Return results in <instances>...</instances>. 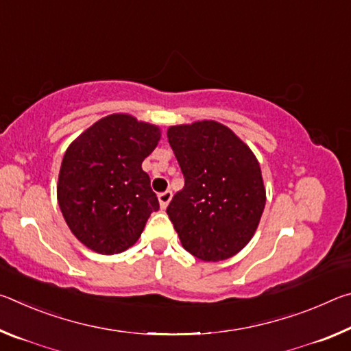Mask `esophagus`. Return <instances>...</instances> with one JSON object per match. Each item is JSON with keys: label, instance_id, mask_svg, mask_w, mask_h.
I'll return each mask as SVG.
<instances>
[{"label": "esophagus", "instance_id": "esophagus-1", "mask_svg": "<svg viewBox=\"0 0 351 351\" xmlns=\"http://www.w3.org/2000/svg\"><path fill=\"white\" fill-rule=\"evenodd\" d=\"M158 199H159V204H161L162 209H165V207H167L171 201V192L170 190H165V192L158 195Z\"/></svg>", "mask_w": 351, "mask_h": 351}]
</instances>
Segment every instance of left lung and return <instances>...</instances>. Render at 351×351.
Wrapping results in <instances>:
<instances>
[{
    "label": "left lung",
    "instance_id": "8db88e82",
    "mask_svg": "<svg viewBox=\"0 0 351 351\" xmlns=\"http://www.w3.org/2000/svg\"><path fill=\"white\" fill-rule=\"evenodd\" d=\"M167 138L186 180L167 207L182 247L204 261L234 257L251 241L266 204L257 158L217 121L171 125Z\"/></svg>",
    "mask_w": 351,
    "mask_h": 351
}]
</instances>
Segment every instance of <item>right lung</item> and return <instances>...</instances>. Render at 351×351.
I'll use <instances>...</instances> for the list:
<instances>
[{
    "mask_svg": "<svg viewBox=\"0 0 351 351\" xmlns=\"http://www.w3.org/2000/svg\"><path fill=\"white\" fill-rule=\"evenodd\" d=\"M161 128L127 112L105 116L71 142L57 182V199L71 232L88 249L112 255L139 240L159 209L142 161Z\"/></svg>",
    "mask_w": 351,
    "mask_h": 351,
    "instance_id": "1",
    "label": "right lung"
}]
</instances>
